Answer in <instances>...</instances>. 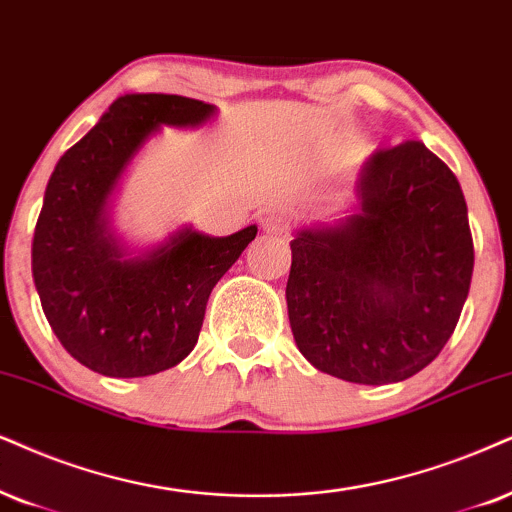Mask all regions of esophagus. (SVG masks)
I'll list each match as a JSON object with an SVG mask.
<instances>
[{"instance_id":"obj_1","label":"esophagus","mask_w":512,"mask_h":512,"mask_svg":"<svg viewBox=\"0 0 512 512\" xmlns=\"http://www.w3.org/2000/svg\"><path fill=\"white\" fill-rule=\"evenodd\" d=\"M262 229L267 231L269 236H283V234H288V222L283 217L267 215L262 219Z\"/></svg>"}]
</instances>
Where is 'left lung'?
Segmentation results:
<instances>
[{
    "instance_id": "1",
    "label": "left lung",
    "mask_w": 512,
    "mask_h": 512,
    "mask_svg": "<svg viewBox=\"0 0 512 512\" xmlns=\"http://www.w3.org/2000/svg\"><path fill=\"white\" fill-rule=\"evenodd\" d=\"M357 196L345 222L290 241V328L319 371L399 383L435 361L461 319L475 267L468 205L423 141L375 151Z\"/></svg>"
}]
</instances>
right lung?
I'll list each match as a JSON object with an SVG mask.
<instances>
[{
    "label": "right lung",
    "instance_id": "1",
    "mask_svg": "<svg viewBox=\"0 0 512 512\" xmlns=\"http://www.w3.org/2000/svg\"><path fill=\"white\" fill-rule=\"evenodd\" d=\"M215 113L177 94H125L58 160L32 238V278L51 331L73 359L111 378L177 366L196 347L205 307L257 226L226 238L184 229L144 257L106 229V200L160 125L193 127Z\"/></svg>",
    "mask_w": 512,
    "mask_h": 512
}]
</instances>
